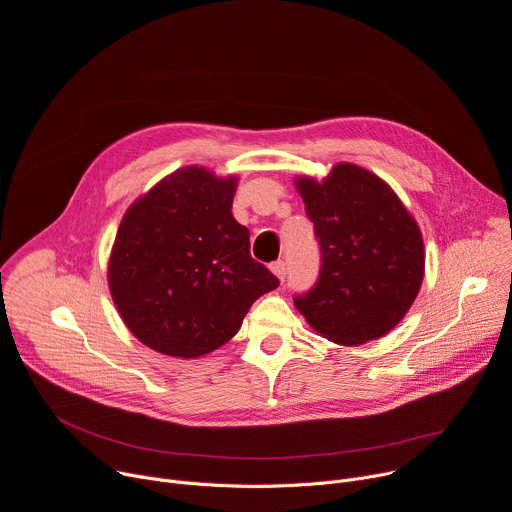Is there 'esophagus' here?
Masks as SVG:
<instances>
[{
  "label": "esophagus",
  "mask_w": 512,
  "mask_h": 512,
  "mask_svg": "<svg viewBox=\"0 0 512 512\" xmlns=\"http://www.w3.org/2000/svg\"><path fill=\"white\" fill-rule=\"evenodd\" d=\"M270 270H272V274H274V277H279L281 281L285 279V272H287V266H285V262H283V260H277V262H272V264H270Z\"/></svg>",
  "instance_id": "34e87169"
}]
</instances>
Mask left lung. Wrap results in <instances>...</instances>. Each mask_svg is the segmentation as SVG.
Instances as JSON below:
<instances>
[{
    "label": "left lung",
    "instance_id": "left-lung-1",
    "mask_svg": "<svg viewBox=\"0 0 512 512\" xmlns=\"http://www.w3.org/2000/svg\"><path fill=\"white\" fill-rule=\"evenodd\" d=\"M295 186L316 227L322 270L295 307L320 336L355 346L396 328L424 277V242L398 194L373 172L336 164Z\"/></svg>",
    "mask_w": 512,
    "mask_h": 512
}]
</instances>
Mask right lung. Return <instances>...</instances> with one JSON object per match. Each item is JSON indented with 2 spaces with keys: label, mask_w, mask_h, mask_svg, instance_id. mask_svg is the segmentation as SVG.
<instances>
[{
  "label": "right lung",
  "mask_w": 512,
  "mask_h": 512,
  "mask_svg": "<svg viewBox=\"0 0 512 512\" xmlns=\"http://www.w3.org/2000/svg\"><path fill=\"white\" fill-rule=\"evenodd\" d=\"M238 178L188 166L125 213L108 260V287L145 346L196 359L238 334L252 303L279 279L250 256V231L231 215Z\"/></svg>",
  "instance_id": "add662e5"
}]
</instances>
